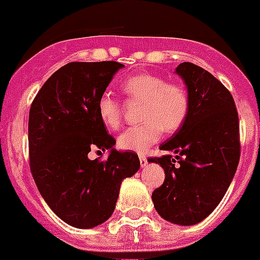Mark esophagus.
<instances>
[{
	"label": "esophagus",
	"instance_id": "obj_1",
	"mask_svg": "<svg viewBox=\"0 0 260 260\" xmlns=\"http://www.w3.org/2000/svg\"><path fill=\"white\" fill-rule=\"evenodd\" d=\"M139 159H140V166H142V168H146V166L148 165V161H147V157L144 156V154H140Z\"/></svg>",
	"mask_w": 260,
	"mask_h": 260
}]
</instances>
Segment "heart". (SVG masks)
<instances>
[{"label": "heart", "mask_w": 260, "mask_h": 260, "mask_svg": "<svg viewBox=\"0 0 260 260\" xmlns=\"http://www.w3.org/2000/svg\"><path fill=\"white\" fill-rule=\"evenodd\" d=\"M128 101L142 102L140 120L118 137L121 149L144 152L162 137V133L179 130L189 113V95L179 83L166 82L162 77L149 73L135 75L121 85ZM98 117L109 130H117L122 123V107L108 92L99 96L96 103Z\"/></svg>", "instance_id": "1"}]
</instances>
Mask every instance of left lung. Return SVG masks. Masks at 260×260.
<instances>
[{"mask_svg":"<svg viewBox=\"0 0 260 260\" xmlns=\"http://www.w3.org/2000/svg\"><path fill=\"white\" fill-rule=\"evenodd\" d=\"M175 73L189 95V113L149 162L162 166L165 182L153 190L157 213L174 224L202 222L224 197L240 161L239 114L231 92L219 80L189 61Z\"/></svg>","mask_w":260,"mask_h":260,"instance_id":"1","label":"left lung"}]
</instances>
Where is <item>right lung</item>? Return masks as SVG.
<instances>
[{
    "label": "right lung",
    "mask_w": 260,
    "mask_h": 260,
    "mask_svg": "<svg viewBox=\"0 0 260 260\" xmlns=\"http://www.w3.org/2000/svg\"><path fill=\"white\" fill-rule=\"evenodd\" d=\"M117 61H73L59 68L32 102L28 121L29 166L46 204L76 228L102 224L116 208L121 183L140 168L135 152L114 149V138L98 117L96 103ZM110 149L106 161L87 157Z\"/></svg>",
    "instance_id": "right-lung-1"
}]
</instances>
